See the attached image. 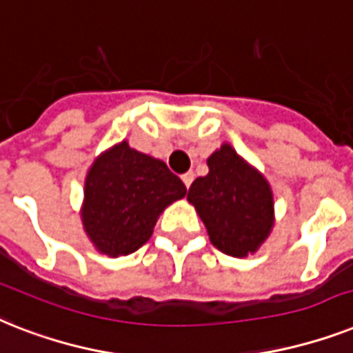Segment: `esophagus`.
Listing matches in <instances>:
<instances>
[{
  "instance_id": "obj_1",
  "label": "esophagus",
  "mask_w": 353,
  "mask_h": 353,
  "mask_svg": "<svg viewBox=\"0 0 353 353\" xmlns=\"http://www.w3.org/2000/svg\"><path fill=\"white\" fill-rule=\"evenodd\" d=\"M181 179H183V183H185L186 188H190L192 181H194V172H186V174H183Z\"/></svg>"
}]
</instances>
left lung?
<instances>
[{"mask_svg":"<svg viewBox=\"0 0 353 353\" xmlns=\"http://www.w3.org/2000/svg\"><path fill=\"white\" fill-rule=\"evenodd\" d=\"M208 168L206 176L192 183L186 199L196 206L217 250L234 257L248 256L274 225L270 186L230 145L208 157Z\"/></svg>","mask_w":353,"mask_h":353,"instance_id":"8db88e82","label":"left lung"}]
</instances>
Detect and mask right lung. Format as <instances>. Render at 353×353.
<instances>
[{
    "instance_id": "obj_1",
    "label": "right lung",
    "mask_w": 353,
    "mask_h": 353,
    "mask_svg": "<svg viewBox=\"0 0 353 353\" xmlns=\"http://www.w3.org/2000/svg\"><path fill=\"white\" fill-rule=\"evenodd\" d=\"M185 194L186 186L165 163L123 141L88 172L83 225L97 250L127 256L150 239L165 206Z\"/></svg>"
}]
</instances>
